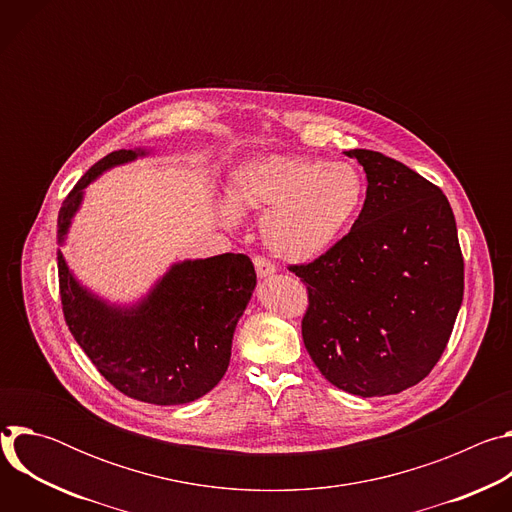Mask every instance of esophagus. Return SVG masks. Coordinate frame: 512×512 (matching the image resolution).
Returning a JSON list of instances; mask_svg holds the SVG:
<instances>
[{
    "label": "esophagus",
    "mask_w": 512,
    "mask_h": 512,
    "mask_svg": "<svg viewBox=\"0 0 512 512\" xmlns=\"http://www.w3.org/2000/svg\"><path fill=\"white\" fill-rule=\"evenodd\" d=\"M253 265H255V271H257L259 277H269V275L275 273V265L269 259L261 257V255L253 257Z\"/></svg>",
    "instance_id": "1"
}]
</instances>
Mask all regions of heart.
I'll list each match as a JSON object with an SVG mask.
<instances>
[{
	"label": "heart",
	"instance_id": "b5f03b06",
	"mask_svg": "<svg viewBox=\"0 0 512 512\" xmlns=\"http://www.w3.org/2000/svg\"><path fill=\"white\" fill-rule=\"evenodd\" d=\"M362 174L344 162L263 156L235 170L227 186V225L259 214L261 237L277 257L306 263L324 255L354 223L364 202Z\"/></svg>",
	"mask_w": 512,
	"mask_h": 512
}]
</instances>
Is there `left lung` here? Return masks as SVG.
<instances>
[{"label":"left lung","mask_w":512,"mask_h":512,"mask_svg":"<svg viewBox=\"0 0 512 512\" xmlns=\"http://www.w3.org/2000/svg\"><path fill=\"white\" fill-rule=\"evenodd\" d=\"M367 198L348 235L310 263L306 350L320 373L358 397L401 393L446 350L464 296V257L446 194L405 164L350 150Z\"/></svg>","instance_id":"left-lung-1"}]
</instances>
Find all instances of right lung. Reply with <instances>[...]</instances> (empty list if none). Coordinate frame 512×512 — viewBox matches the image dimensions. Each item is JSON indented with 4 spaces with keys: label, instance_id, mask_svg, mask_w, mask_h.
Here are the masks:
<instances>
[{
    "label": "right lung",
    "instance_id": "obj_1",
    "mask_svg": "<svg viewBox=\"0 0 512 512\" xmlns=\"http://www.w3.org/2000/svg\"><path fill=\"white\" fill-rule=\"evenodd\" d=\"M137 156L145 152H111L77 182L58 212V243H64L85 188L101 172ZM255 283L251 259L225 253L172 265L137 306L117 308L72 277L58 249L60 302L68 330L117 391L154 405L190 403L223 379L233 334Z\"/></svg>",
    "mask_w": 512,
    "mask_h": 512
}]
</instances>
